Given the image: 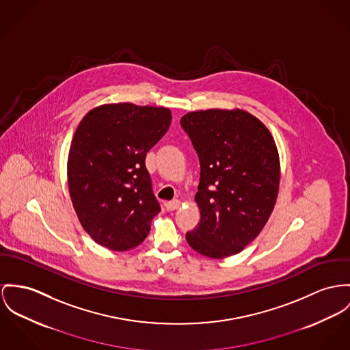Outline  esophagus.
Returning a JSON list of instances; mask_svg holds the SVG:
<instances>
[{"label":"esophagus","instance_id":"34e87169","mask_svg":"<svg viewBox=\"0 0 350 350\" xmlns=\"http://www.w3.org/2000/svg\"><path fill=\"white\" fill-rule=\"evenodd\" d=\"M180 205H181V202H180L178 200H173V201H169V202H166V204H165V206H166V209H167L169 212L178 209V208H180Z\"/></svg>","mask_w":350,"mask_h":350}]
</instances>
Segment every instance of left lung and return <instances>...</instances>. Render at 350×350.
Here are the masks:
<instances>
[{
    "instance_id": "left-lung-1",
    "label": "left lung",
    "mask_w": 350,
    "mask_h": 350,
    "mask_svg": "<svg viewBox=\"0 0 350 350\" xmlns=\"http://www.w3.org/2000/svg\"><path fill=\"white\" fill-rule=\"evenodd\" d=\"M198 154L194 197L201 219L187 233L209 258L240 253L267 225L280 187V156L269 129L242 109L189 111L181 118Z\"/></svg>"
}]
</instances>
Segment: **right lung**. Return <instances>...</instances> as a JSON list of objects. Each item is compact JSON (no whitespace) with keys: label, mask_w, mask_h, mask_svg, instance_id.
<instances>
[{"label":"right lung","mask_w":350,"mask_h":350,"mask_svg":"<svg viewBox=\"0 0 350 350\" xmlns=\"http://www.w3.org/2000/svg\"><path fill=\"white\" fill-rule=\"evenodd\" d=\"M167 108L104 104L81 120L68 156V188L85 232L110 250L133 249L161 212L145 166L170 126Z\"/></svg>","instance_id":"add662e5"}]
</instances>
